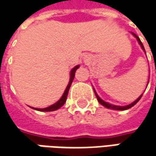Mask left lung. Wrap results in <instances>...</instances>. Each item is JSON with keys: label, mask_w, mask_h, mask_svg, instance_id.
Returning <instances> with one entry per match:
<instances>
[{"label": "left lung", "mask_w": 156, "mask_h": 156, "mask_svg": "<svg viewBox=\"0 0 156 156\" xmlns=\"http://www.w3.org/2000/svg\"><path fill=\"white\" fill-rule=\"evenodd\" d=\"M132 35L134 37L137 39V41H138V43H139V44L140 45V47H141V49L143 50V51L146 53L145 51V49H144V46H143V44H142V43L140 42V38L134 34V33H132ZM93 91H94V93H95V95H96V97H97V99H98V101L101 104V105H103V106H105V107H106V108H109V109H112V110H118V111H123V110H127V109H129V108H131L132 106H133V105H135L138 101H139L140 99V98L142 97V94L140 96L139 98H137L136 100H134L133 103H131V104H129V105H124V106H121V105H112V104H110V103H108V102H105V101H104L103 99H101V98H99V96H98V94H97V92H96V91H95V89L93 88Z\"/></svg>", "instance_id": "left-lung-1"}]
</instances>
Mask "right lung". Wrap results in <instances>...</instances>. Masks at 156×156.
Returning a JSON list of instances; mask_svg holds the SVG:
<instances>
[{
  "label": "right lung",
  "mask_w": 156,
  "mask_h": 156,
  "mask_svg": "<svg viewBox=\"0 0 156 156\" xmlns=\"http://www.w3.org/2000/svg\"><path fill=\"white\" fill-rule=\"evenodd\" d=\"M78 68H79V65H76L74 68L71 69V72H70V81H69V83H68V85H67V87H66V89H65L64 94L62 95V97L60 98V99H59L58 101H57L55 104L50 105V106H48V107H45V108H35V107H31V108H33V109H35V110H37V111H40V112H52V111L58 110V109H59L61 106H63V105H65V101H66V98H67V95H68V92H69L70 87H71V83H72V81H73V79H74V77H75V72H76V71L78 70Z\"/></svg>",
  "instance_id": "obj_1"
}]
</instances>
